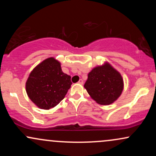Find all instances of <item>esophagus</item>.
Instances as JSON below:
<instances>
[{"mask_svg":"<svg viewBox=\"0 0 156 156\" xmlns=\"http://www.w3.org/2000/svg\"><path fill=\"white\" fill-rule=\"evenodd\" d=\"M78 83L79 84H83V80L82 79H80L79 80H78Z\"/></svg>","mask_w":156,"mask_h":156,"instance_id":"obj_1","label":"esophagus"}]
</instances>
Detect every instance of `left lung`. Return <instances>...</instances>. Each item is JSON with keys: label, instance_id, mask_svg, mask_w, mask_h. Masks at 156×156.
Masks as SVG:
<instances>
[{"label": "left lung", "instance_id": "8db88e82", "mask_svg": "<svg viewBox=\"0 0 156 156\" xmlns=\"http://www.w3.org/2000/svg\"><path fill=\"white\" fill-rule=\"evenodd\" d=\"M84 87L97 103L109 105L120 96L123 90V80L119 73L105 63L94 68L89 73Z\"/></svg>", "mask_w": 156, "mask_h": 156}]
</instances>
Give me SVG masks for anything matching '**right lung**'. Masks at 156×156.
<instances>
[{
  "mask_svg": "<svg viewBox=\"0 0 156 156\" xmlns=\"http://www.w3.org/2000/svg\"><path fill=\"white\" fill-rule=\"evenodd\" d=\"M71 84V77L62 72L60 62L51 57L30 73L26 85V92L39 108L47 110L64 99Z\"/></svg>",
  "mask_w": 156,
  "mask_h": 156,
  "instance_id": "right-lung-1",
  "label": "right lung"
}]
</instances>
